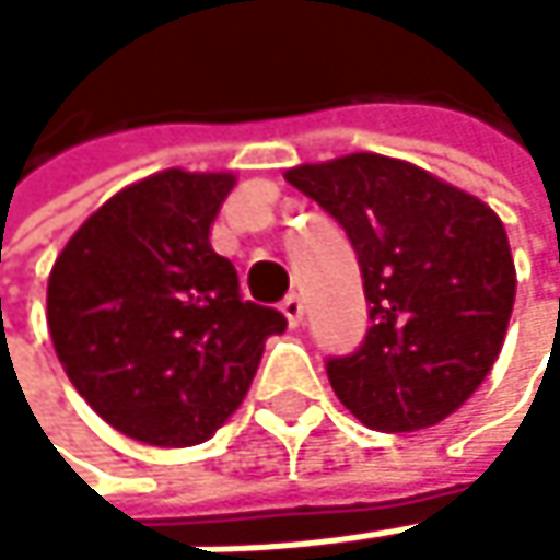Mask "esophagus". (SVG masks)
I'll use <instances>...</instances> for the list:
<instances>
[{"instance_id": "esophagus-1", "label": "esophagus", "mask_w": 560, "mask_h": 560, "mask_svg": "<svg viewBox=\"0 0 560 560\" xmlns=\"http://www.w3.org/2000/svg\"><path fill=\"white\" fill-rule=\"evenodd\" d=\"M282 312H285V318H289V326H299L302 315H305V302H302V295H285Z\"/></svg>"}]
</instances>
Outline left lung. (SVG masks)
<instances>
[{
  "instance_id": "left-lung-1",
  "label": "left lung",
  "mask_w": 560,
  "mask_h": 560,
  "mask_svg": "<svg viewBox=\"0 0 560 560\" xmlns=\"http://www.w3.org/2000/svg\"><path fill=\"white\" fill-rule=\"evenodd\" d=\"M285 180L342 224L362 271L370 329L355 352L326 359L346 410L383 433L460 410L487 380L514 308L501 218L383 154L302 164Z\"/></svg>"
}]
</instances>
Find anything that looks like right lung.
I'll return each mask as SVG.
<instances>
[{"label": "right lung", "instance_id": "add662e5", "mask_svg": "<svg viewBox=\"0 0 560 560\" xmlns=\"http://www.w3.org/2000/svg\"><path fill=\"white\" fill-rule=\"evenodd\" d=\"M231 174L164 171L83 221L49 271L46 322L77 393L150 446L205 443L242 406L278 308L242 299L208 231Z\"/></svg>", "mask_w": 560, "mask_h": 560}]
</instances>
